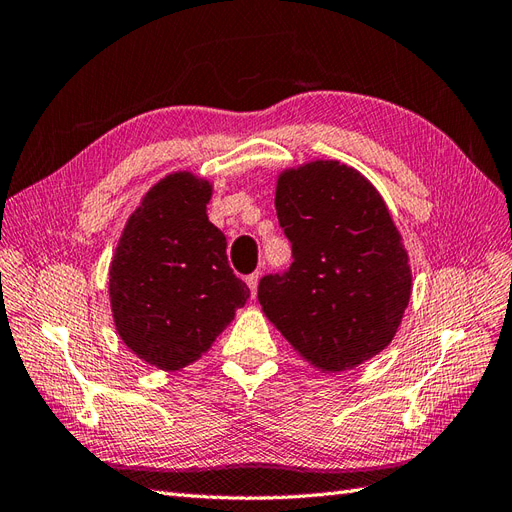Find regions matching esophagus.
Returning <instances> with one entry per match:
<instances>
[{
  "label": "esophagus",
  "mask_w": 512,
  "mask_h": 512,
  "mask_svg": "<svg viewBox=\"0 0 512 512\" xmlns=\"http://www.w3.org/2000/svg\"><path fill=\"white\" fill-rule=\"evenodd\" d=\"M246 285H248V289H251V294H253V296H257V285H259V272H253V274H248V276H246Z\"/></svg>",
  "instance_id": "obj_1"
}]
</instances>
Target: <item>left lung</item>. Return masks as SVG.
<instances>
[{
    "instance_id": "8db88e82",
    "label": "left lung",
    "mask_w": 512,
    "mask_h": 512,
    "mask_svg": "<svg viewBox=\"0 0 512 512\" xmlns=\"http://www.w3.org/2000/svg\"><path fill=\"white\" fill-rule=\"evenodd\" d=\"M274 206L294 264L259 281L266 317L319 371L371 360L412 296L410 255L386 201L354 167L311 160L281 171Z\"/></svg>"
}]
</instances>
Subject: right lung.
Instances as JSON below:
<instances>
[{
	"label": "right lung",
	"instance_id": "1",
	"mask_svg": "<svg viewBox=\"0 0 512 512\" xmlns=\"http://www.w3.org/2000/svg\"><path fill=\"white\" fill-rule=\"evenodd\" d=\"M212 182L173 171L128 216L109 268L113 324L124 345L160 371L208 352L251 296L227 261L206 206Z\"/></svg>",
	"mask_w": 512,
	"mask_h": 512
}]
</instances>
